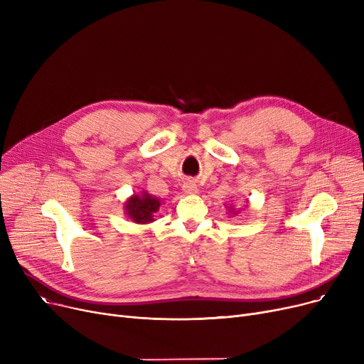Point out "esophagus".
I'll list each match as a JSON object with an SVG mask.
<instances>
[{
	"mask_svg": "<svg viewBox=\"0 0 364 364\" xmlns=\"http://www.w3.org/2000/svg\"><path fill=\"white\" fill-rule=\"evenodd\" d=\"M183 192H184L186 195H196V193H198V186H196V183H195L193 180L184 181V184H183Z\"/></svg>",
	"mask_w": 364,
	"mask_h": 364,
	"instance_id": "1",
	"label": "esophagus"
}]
</instances>
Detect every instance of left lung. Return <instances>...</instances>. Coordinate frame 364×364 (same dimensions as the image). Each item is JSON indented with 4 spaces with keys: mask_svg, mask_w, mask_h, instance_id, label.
Instances as JSON below:
<instances>
[{
    "mask_svg": "<svg viewBox=\"0 0 364 364\" xmlns=\"http://www.w3.org/2000/svg\"><path fill=\"white\" fill-rule=\"evenodd\" d=\"M233 213H235V214H237V211H235V209H233Z\"/></svg>",
    "mask_w": 364,
    "mask_h": 364,
    "instance_id": "8db88e82",
    "label": "left lung"
}]
</instances>
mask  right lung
<instances>
[{"mask_svg": "<svg viewBox=\"0 0 364 364\" xmlns=\"http://www.w3.org/2000/svg\"><path fill=\"white\" fill-rule=\"evenodd\" d=\"M161 203L162 202L158 198L149 195L146 190H143L140 195H132L128 198L124 208L129 220L137 224H147L155 221L153 217L159 211Z\"/></svg>", "mask_w": 364, "mask_h": 364, "instance_id": "1", "label": "right lung"}]
</instances>
